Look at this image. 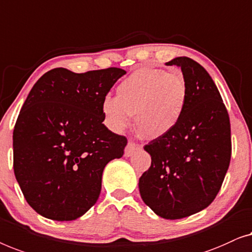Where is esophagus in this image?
Masks as SVG:
<instances>
[{"label": "esophagus", "mask_w": 252, "mask_h": 252, "mask_svg": "<svg viewBox=\"0 0 252 252\" xmlns=\"http://www.w3.org/2000/svg\"><path fill=\"white\" fill-rule=\"evenodd\" d=\"M140 148H141V145L130 140L129 143H127L126 150H125V155H126V158H129V157H131V155L134 153V152L138 151V150H140Z\"/></svg>", "instance_id": "obj_1"}]
</instances>
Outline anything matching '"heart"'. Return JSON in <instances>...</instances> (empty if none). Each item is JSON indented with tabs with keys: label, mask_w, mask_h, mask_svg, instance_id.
I'll use <instances>...</instances> for the list:
<instances>
[{
	"label": "heart",
	"mask_w": 252,
	"mask_h": 252,
	"mask_svg": "<svg viewBox=\"0 0 252 252\" xmlns=\"http://www.w3.org/2000/svg\"><path fill=\"white\" fill-rule=\"evenodd\" d=\"M189 102V87L182 73L139 69L116 88V97L106 95L101 111L106 125L121 132L136 122L150 138L169 133L178 125Z\"/></svg>",
	"instance_id": "heart-1"
}]
</instances>
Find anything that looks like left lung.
Returning <instances> with one entry per match:
<instances>
[{
	"label": "left lung",
	"instance_id": "left-lung-1",
	"mask_svg": "<svg viewBox=\"0 0 252 252\" xmlns=\"http://www.w3.org/2000/svg\"><path fill=\"white\" fill-rule=\"evenodd\" d=\"M189 87V102L178 125L145 145L150 169L139 178L143 201L164 219H180L203 210L215 200L232 153L231 123L221 95L195 60L177 57Z\"/></svg>",
	"mask_w": 252,
	"mask_h": 252
}]
</instances>
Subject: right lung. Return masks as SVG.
<instances>
[{
	"label": "right lung",
	"mask_w": 252,
	"mask_h": 252,
	"mask_svg": "<svg viewBox=\"0 0 252 252\" xmlns=\"http://www.w3.org/2000/svg\"><path fill=\"white\" fill-rule=\"evenodd\" d=\"M126 73L55 68L32 88L13 129V170L37 214L74 220L97 202L106 164L122 158L127 143L102 125L101 102Z\"/></svg>",
	"instance_id": "right-lung-1"
}]
</instances>
